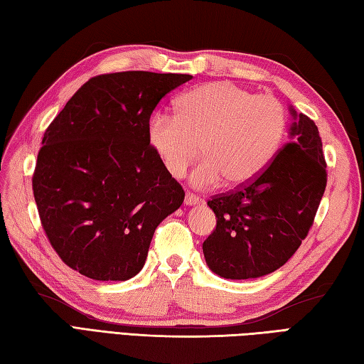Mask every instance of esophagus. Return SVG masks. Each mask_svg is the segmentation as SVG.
Instances as JSON below:
<instances>
[{
  "label": "esophagus",
  "instance_id": "obj_1",
  "mask_svg": "<svg viewBox=\"0 0 364 364\" xmlns=\"http://www.w3.org/2000/svg\"><path fill=\"white\" fill-rule=\"evenodd\" d=\"M200 202H202V198H200L198 196L192 194V192H186V197H184V203H186L188 206H192V205H198Z\"/></svg>",
  "mask_w": 364,
  "mask_h": 364
}]
</instances>
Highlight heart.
I'll use <instances>...</instances> for the list:
<instances>
[{
	"instance_id": "heart-1",
	"label": "heart",
	"mask_w": 364,
	"mask_h": 364,
	"mask_svg": "<svg viewBox=\"0 0 364 364\" xmlns=\"http://www.w3.org/2000/svg\"><path fill=\"white\" fill-rule=\"evenodd\" d=\"M288 127L284 106L274 95H255L237 84L214 81L188 90L175 102V117L153 114L146 137L162 166L197 188L244 186L264 170L280 150Z\"/></svg>"
}]
</instances>
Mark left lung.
I'll use <instances>...</instances> for the list:
<instances>
[{"label": "left lung", "instance_id": "obj_1", "mask_svg": "<svg viewBox=\"0 0 364 364\" xmlns=\"http://www.w3.org/2000/svg\"><path fill=\"white\" fill-rule=\"evenodd\" d=\"M291 114L289 142L272 162L253 181L208 200L218 225L203 253L208 267L223 278L247 280L280 269L313 225L327 164L316 123L292 107Z\"/></svg>", "mask_w": 364, "mask_h": 364}]
</instances>
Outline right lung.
<instances>
[{"label":"right lung","mask_w":364,"mask_h":364,"mask_svg":"<svg viewBox=\"0 0 364 364\" xmlns=\"http://www.w3.org/2000/svg\"><path fill=\"white\" fill-rule=\"evenodd\" d=\"M191 75L119 72L90 78L43 134L33 191L46 237L81 275L141 272L154 230L184 200L153 151L154 107Z\"/></svg>","instance_id":"add662e5"}]
</instances>
